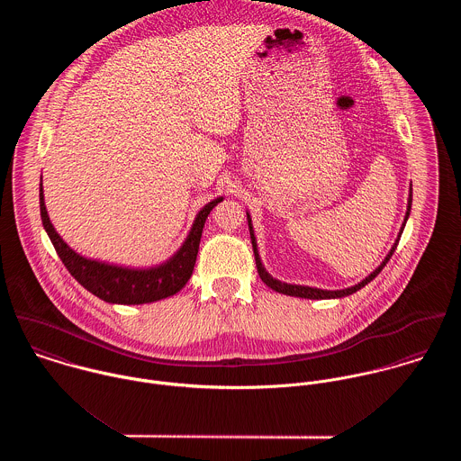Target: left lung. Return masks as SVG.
<instances>
[{
  "mask_svg": "<svg viewBox=\"0 0 461 461\" xmlns=\"http://www.w3.org/2000/svg\"><path fill=\"white\" fill-rule=\"evenodd\" d=\"M410 209H411V186H410V194H408V203H406V212H404V220H402V225L397 232V238H395L394 245L393 249L389 250V254L385 256V259L380 263V266L376 269H373L364 280H360L358 284L351 285V287H344V289H335V291H330V289H320V287H311V285H300V284H287V282H282L278 278H275L273 275L267 273V269L264 267L263 261H261V256H259V249H258V240H256V234H254V227H252V216L250 212L247 211V220H249V230H250V238H252V247H254V256H256V264H258V273L261 276L264 284L267 287H271L273 291L276 293H282V294H287V296H298V298H307V300H330V298H342V296H349L353 293H357L358 289H362L364 285H367L384 267L385 264L389 263V259L393 258L394 254L395 247L399 243V238L402 234V229L406 225V220L410 216Z\"/></svg>",
  "mask_w": 461,
  "mask_h": 461,
  "instance_id": "1",
  "label": "left lung"
}]
</instances>
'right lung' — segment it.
Returning <instances> with one entry per match:
<instances>
[{"mask_svg":"<svg viewBox=\"0 0 461 461\" xmlns=\"http://www.w3.org/2000/svg\"><path fill=\"white\" fill-rule=\"evenodd\" d=\"M39 200H41V218L42 225L59 254L62 263L66 264L68 273L92 294L119 305H141L165 300L179 293L194 273V266L197 261L198 245L202 229L205 223L207 214L211 209L221 202L223 197L212 198L207 202L195 216L194 225L179 247V250L170 256L163 263L145 267L136 266H124V264L106 263L92 258H85L70 249L64 241V238L53 227L46 202H44V188L41 179L39 188Z\"/></svg>","mask_w":461,"mask_h":461,"instance_id":"obj_1","label":"right lung"}]
</instances>
